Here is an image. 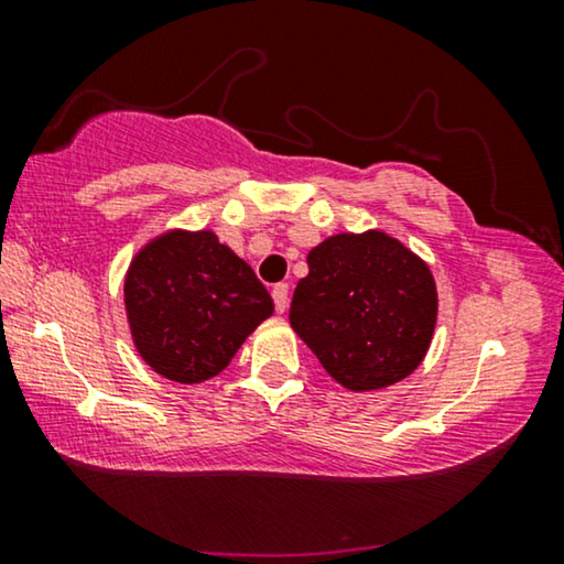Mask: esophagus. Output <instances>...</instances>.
I'll list each match as a JSON object with an SVG mask.
<instances>
[{
    "label": "esophagus",
    "mask_w": 564,
    "mask_h": 564,
    "mask_svg": "<svg viewBox=\"0 0 564 564\" xmlns=\"http://www.w3.org/2000/svg\"><path fill=\"white\" fill-rule=\"evenodd\" d=\"M272 300H274L276 313L288 311V303H290V290H288V284H274V288H272Z\"/></svg>",
    "instance_id": "1"
}]
</instances>
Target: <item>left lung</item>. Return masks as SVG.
Returning <instances> with one entry per match:
<instances>
[{
  "label": "left lung",
  "instance_id": "8db88e82",
  "mask_svg": "<svg viewBox=\"0 0 564 564\" xmlns=\"http://www.w3.org/2000/svg\"><path fill=\"white\" fill-rule=\"evenodd\" d=\"M438 315L426 261L380 228L336 234L307 253L290 326L351 392L390 388L426 357Z\"/></svg>",
  "mask_w": 564,
  "mask_h": 564
}]
</instances>
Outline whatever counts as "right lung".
<instances>
[{"mask_svg":"<svg viewBox=\"0 0 564 564\" xmlns=\"http://www.w3.org/2000/svg\"><path fill=\"white\" fill-rule=\"evenodd\" d=\"M122 303L138 357L180 384L220 375L274 313L253 269L210 228L149 238L130 259Z\"/></svg>","mask_w":564,"mask_h":564,"instance_id":"add662e5","label":"right lung"}]
</instances>
